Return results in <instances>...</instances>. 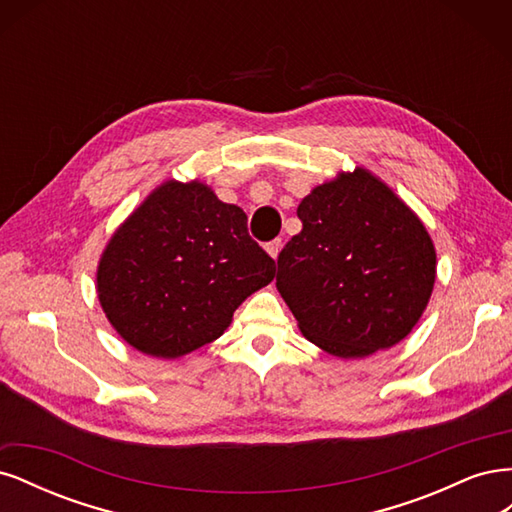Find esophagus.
Wrapping results in <instances>:
<instances>
[{"instance_id": "34e87169", "label": "esophagus", "mask_w": 512, "mask_h": 512, "mask_svg": "<svg viewBox=\"0 0 512 512\" xmlns=\"http://www.w3.org/2000/svg\"><path fill=\"white\" fill-rule=\"evenodd\" d=\"M282 239H273V241H269L267 243V252L273 256V258H277V256H280V252H282Z\"/></svg>"}]
</instances>
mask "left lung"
Masks as SVG:
<instances>
[{
	"mask_svg": "<svg viewBox=\"0 0 512 512\" xmlns=\"http://www.w3.org/2000/svg\"><path fill=\"white\" fill-rule=\"evenodd\" d=\"M297 215L303 230L277 256L275 286L301 333L342 359L404 339L436 282L421 220L363 168L318 185Z\"/></svg>",
	"mask_w": 512,
	"mask_h": 512,
	"instance_id": "obj_1",
	"label": "left lung"
}]
</instances>
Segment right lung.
<instances>
[{"label":"right lung","mask_w":512,"mask_h":512,"mask_svg":"<svg viewBox=\"0 0 512 512\" xmlns=\"http://www.w3.org/2000/svg\"><path fill=\"white\" fill-rule=\"evenodd\" d=\"M275 275L247 215L203 183H164L108 243L98 297L117 333L158 359L218 339L235 309Z\"/></svg>","instance_id":"right-lung-1"}]
</instances>
